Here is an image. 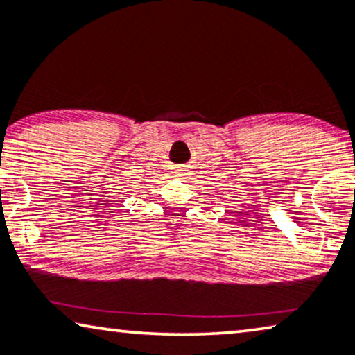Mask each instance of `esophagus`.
Masks as SVG:
<instances>
[{"mask_svg": "<svg viewBox=\"0 0 355 355\" xmlns=\"http://www.w3.org/2000/svg\"><path fill=\"white\" fill-rule=\"evenodd\" d=\"M175 173H177V175H178V177H182V175H183V173H184V171H180V168H178V171H177Z\"/></svg>", "mask_w": 355, "mask_h": 355, "instance_id": "esophagus-1", "label": "esophagus"}]
</instances>
